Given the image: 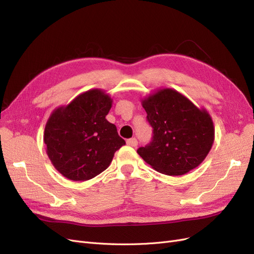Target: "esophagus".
<instances>
[{
    "label": "esophagus",
    "mask_w": 254,
    "mask_h": 254,
    "mask_svg": "<svg viewBox=\"0 0 254 254\" xmlns=\"http://www.w3.org/2000/svg\"><path fill=\"white\" fill-rule=\"evenodd\" d=\"M127 144H128L129 146H132V147H135V146L137 145V141H136L135 137H132V139L127 140Z\"/></svg>",
    "instance_id": "esophagus-1"
}]
</instances>
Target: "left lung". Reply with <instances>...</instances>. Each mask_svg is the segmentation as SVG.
I'll return each mask as SVG.
<instances>
[{"mask_svg": "<svg viewBox=\"0 0 254 254\" xmlns=\"http://www.w3.org/2000/svg\"><path fill=\"white\" fill-rule=\"evenodd\" d=\"M152 127L151 142L137 153L153 170L181 176L200 164L214 142L213 121L205 109L173 89H162L142 101Z\"/></svg>", "mask_w": 254, "mask_h": 254, "instance_id": "left-lung-1", "label": "left lung"}]
</instances>
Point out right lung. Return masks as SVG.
Segmentation results:
<instances>
[{"label": "right lung", "mask_w": 254, "mask_h": 254, "mask_svg": "<svg viewBox=\"0 0 254 254\" xmlns=\"http://www.w3.org/2000/svg\"><path fill=\"white\" fill-rule=\"evenodd\" d=\"M111 97L93 89L54 110L44 129L47 153L65 178L84 181L104 172L114 152L126 142L117 127L106 120Z\"/></svg>", "instance_id": "add662e5"}]
</instances>
